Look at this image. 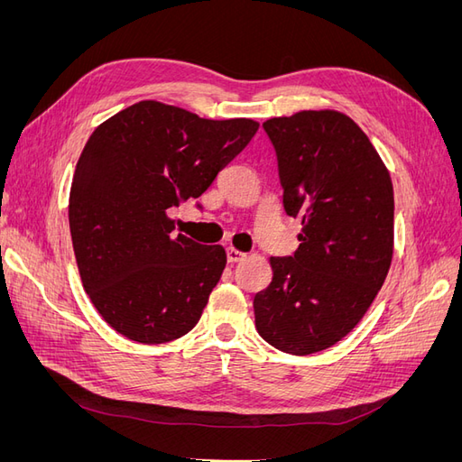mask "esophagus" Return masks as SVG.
<instances>
[{
  "label": "esophagus",
  "instance_id": "34e87169",
  "mask_svg": "<svg viewBox=\"0 0 462 462\" xmlns=\"http://www.w3.org/2000/svg\"><path fill=\"white\" fill-rule=\"evenodd\" d=\"M245 258H246V254L241 253V250H236V248H233V246L227 248V260H229V262H241V260H245Z\"/></svg>",
  "mask_w": 462,
  "mask_h": 462
}]
</instances>
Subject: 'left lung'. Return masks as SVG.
<instances>
[{
    "label": "left lung",
    "instance_id": "8db88e82",
    "mask_svg": "<svg viewBox=\"0 0 462 462\" xmlns=\"http://www.w3.org/2000/svg\"><path fill=\"white\" fill-rule=\"evenodd\" d=\"M277 153L297 253L270 258L254 297L260 337L289 355L341 341L374 302L393 258V183L380 153L341 111L306 109L262 123Z\"/></svg>",
    "mask_w": 462,
    "mask_h": 462
}]
</instances>
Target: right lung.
<instances>
[{"label": "right lung", "mask_w": 462, "mask_h": 462, "mask_svg": "<svg viewBox=\"0 0 462 462\" xmlns=\"http://www.w3.org/2000/svg\"><path fill=\"white\" fill-rule=\"evenodd\" d=\"M258 121L202 119L143 100L97 125L69 192L82 287L127 339L158 345L189 333L226 268L221 245L175 235V208L212 185Z\"/></svg>", "instance_id": "right-lung-1"}]
</instances>
